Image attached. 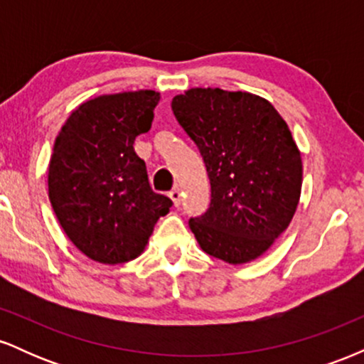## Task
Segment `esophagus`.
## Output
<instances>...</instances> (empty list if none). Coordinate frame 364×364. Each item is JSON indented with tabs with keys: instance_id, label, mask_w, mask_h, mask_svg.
Instances as JSON below:
<instances>
[{
	"instance_id": "1",
	"label": "esophagus",
	"mask_w": 364,
	"mask_h": 364,
	"mask_svg": "<svg viewBox=\"0 0 364 364\" xmlns=\"http://www.w3.org/2000/svg\"><path fill=\"white\" fill-rule=\"evenodd\" d=\"M169 198L173 200L174 207H179L181 205V191L178 190V188H174V190L169 191Z\"/></svg>"
}]
</instances>
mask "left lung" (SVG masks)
I'll return each instance as SVG.
<instances>
[{"instance_id": "left-lung-1", "label": "left lung", "mask_w": 364, "mask_h": 364, "mask_svg": "<svg viewBox=\"0 0 364 364\" xmlns=\"http://www.w3.org/2000/svg\"><path fill=\"white\" fill-rule=\"evenodd\" d=\"M210 178V207L190 219L200 248L231 265L262 257L291 224L301 152L277 109L250 92L185 90L171 102Z\"/></svg>"}]
</instances>
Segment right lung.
Masks as SVG:
<instances>
[{
    "label": "right lung",
    "mask_w": 364,
    "mask_h": 364,
    "mask_svg": "<svg viewBox=\"0 0 364 364\" xmlns=\"http://www.w3.org/2000/svg\"><path fill=\"white\" fill-rule=\"evenodd\" d=\"M156 90L89 99L75 107L56 140L48 193L70 241L90 260L116 265L140 257L154 224L173 202L154 193L133 141L152 127Z\"/></svg>",
    "instance_id": "add662e5"
}]
</instances>
